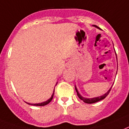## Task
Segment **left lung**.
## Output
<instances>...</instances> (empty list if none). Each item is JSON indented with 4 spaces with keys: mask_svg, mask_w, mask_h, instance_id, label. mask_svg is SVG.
<instances>
[{
    "mask_svg": "<svg viewBox=\"0 0 129 129\" xmlns=\"http://www.w3.org/2000/svg\"><path fill=\"white\" fill-rule=\"evenodd\" d=\"M93 26L98 28V29H99V30H101V28H99V27L97 26H95V25H93ZM114 50H115V49H114ZM115 55H116V58H117V54H116V52H115ZM117 68H118V63H117ZM116 75H117V74H116ZM111 88H112V86L111 87V88L108 90V91L107 92V93H105L104 95H101V96H99V97H93V98H87V97H83L82 95L79 93V91H78V90H77V87H76V86L75 85V91H76V92H77V96L79 97V99H81V100H82V101H83L84 103H89V104L95 103L98 102V101H101V100H103V99H104L105 98V97H106L108 95V94L109 93V92H110V91H111Z\"/></svg>",
    "mask_w": 129,
    "mask_h": 129,
    "instance_id": "obj_1",
    "label": "left lung"
}]
</instances>
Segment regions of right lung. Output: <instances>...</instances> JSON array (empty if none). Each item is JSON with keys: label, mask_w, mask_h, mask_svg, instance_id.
<instances>
[{"label": "right lung", "mask_w": 129, "mask_h": 129, "mask_svg": "<svg viewBox=\"0 0 129 129\" xmlns=\"http://www.w3.org/2000/svg\"><path fill=\"white\" fill-rule=\"evenodd\" d=\"M57 82L56 83L55 85H57ZM54 91H55V89H54V92H53V93H52L51 97H50L49 99H48L47 101H44V102H42V103H27V102H26V103L27 104L31 105H34V106H44V105H48V103L50 102V101H52V99H53V97H54Z\"/></svg>", "instance_id": "add662e5"}]
</instances>
